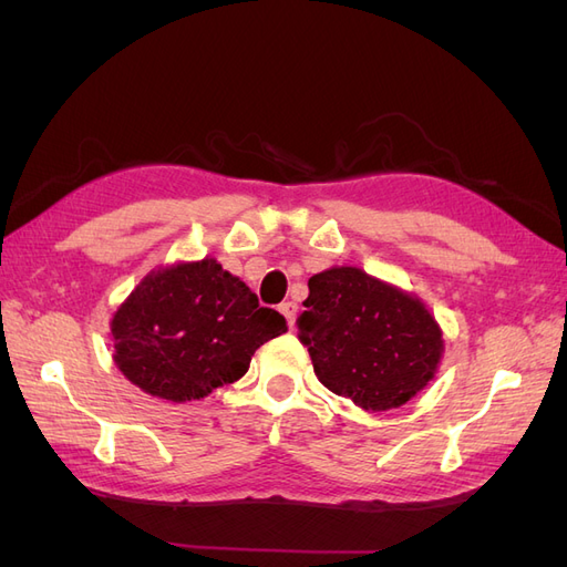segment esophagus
<instances>
[{
    "label": "esophagus",
    "instance_id": "34e87169",
    "mask_svg": "<svg viewBox=\"0 0 567 567\" xmlns=\"http://www.w3.org/2000/svg\"><path fill=\"white\" fill-rule=\"evenodd\" d=\"M279 312L286 317V321H288L290 329H293V326H296V315H298V305H296V302H290V300H286V302H281V305H279Z\"/></svg>",
    "mask_w": 567,
    "mask_h": 567
}]
</instances>
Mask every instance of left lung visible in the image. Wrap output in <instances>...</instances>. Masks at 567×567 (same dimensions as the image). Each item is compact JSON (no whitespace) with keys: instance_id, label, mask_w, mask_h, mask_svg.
Masks as SVG:
<instances>
[{"instance_id":"left-lung-1","label":"left lung","mask_w":567,"mask_h":567,"mask_svg":"<svg viewBox=\"0 0 567 567\" xmlns=\"http://www.w3.org/2000/svg\"><path fill=\"white\" fill-rule=\"evenodd\" d=\"M298 338L317 379L364 411H388L435 379L442 329L409 290L359 267H331L310 279Z\"/></svg>"}]
</instances>
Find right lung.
<instances>
[{
    "instance_id": "right-lung-1",
    "label": "right lung",
    "mask_w": 567,
    "mask_h": 567,
    "mask_svg": "<svg viewBox=\"0 0 567 567\" xmlns=\"http://www.w3.org/2000/svg\"><path fill=\"white\" fill-rule=\"evenodd\" d=\"M288 331L215 257L151 269L111 319L113 362L151 398L192 402L248 371L255 350Z\"/></svg>"
}]
</instances>
